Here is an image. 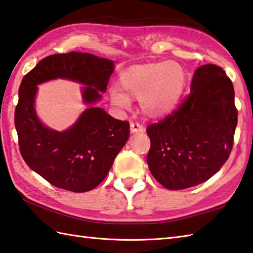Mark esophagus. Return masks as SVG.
<instances>
[{
  "label": "esophagus",
  "instance_id": "1",
  "mask_svg": "<svg viewBox=\"0 0 253 253\" xmlns=\"http://www.w3.org/2000/svg\"><path fill=\"white\" fill-rule=\"evenodd\" d=\"M130 127H131L132 133H141L145 131V127H144L142 125H140L138 122H131Z\"/></svg>",
  "mask_w": 253,
  "mask_h": 253
}]
</instances>
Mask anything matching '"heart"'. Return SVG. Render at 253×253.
<instances>
[{
  "mask_svg": "<svg viewBox=\"0 0 253 253\" xmlns=\"http://www.w3.org/2000/svg\"><path fill=\"white\" fill-rule=\"evenodd\" d=\"M185 72L178 63L168 61L134 65L122 72L121 88L110 89V100L119 108L131 104L128 96L140 99L143 112L158 118L173 111L181 99L185 87Z\"/></svg>",
  "mask_w": 253,
  "mask_h": 253,
  "instance_id": "b5f03b06",
  "label": "heart"
}]
</instances>
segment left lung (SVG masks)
Masks as SVG:
<instances>
[{
	"label": "left lung",
	"mask_w": 253,
	"mask_h": 253,
	"mask_svg": "<svg viewBox=\"0 0 253 253\" xmlns=\"http://www.w3.org/2000/svg\"><path fill=\"white\" fill-rule=\"evenodd\" d=\"M190 90L176 110L146 128L148 168L169 190L191 188L213 177L234 145L238 111L225 71L215 64L200 66Z\"/></svg>",
	"instance_id": "obj_1"
}]
</instances>
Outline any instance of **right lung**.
Instances as JSON below:
<instances>
[{
    "instance_id": "obj_1",
    "label": "right lung",
    "mask_w": 253,
    "mask_h": 253,
    "mask_svg": "<svg viewBox=\"0 0 253 253\" xmlns=\"http://www.w3.org/2000/svg\"><path fill=\"white\" fill-rule=\"evenodd\" d=\"M113 70V61L72 51L47 56L24 76L15 109L19 151L29 168L54 187L72 192L96 188L126 145L130 125L90 107L66 131L51 130L36 115L37 85L55 79L77 82L85 85L84 102L92 105L106 91Z\"/></svg>"
}]
</instances>
